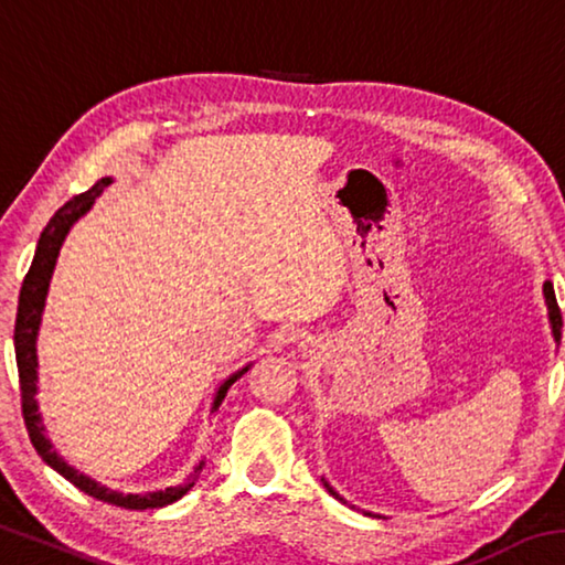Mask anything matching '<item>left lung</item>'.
Here are the masks:
<instances>
[{"instance_id": "left-lung-1", "label": "left lung", "mask_w": 565, "mask_h": 565, "mask_svg": "<svg viewBox=\"0 0 565 565\" xmlns=\"http://www.w3.org/2000/svg\"><path fill=\"white\" fill-rule=\"evenodd\" d=\"M543 296H546V303H548V319H551V329H553V339H556V343L561 341V329H563V319H561V309H558V301H556V294H553V284L546 281L543 284ZM323 481V478H321ZM323 486H327V491L331 495H337L339 501H343L341 495L331 489V486L323 481Z\"/></svg>"}]
</instances>
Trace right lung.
I'll use <instances>...</instances> for the list:
<instances>
[{
  "label": "right lung",
  "mask_w": 565,
  "mask_h": 565,
  "mask_svg": "<svg viewBox=\"0 0 565 565\" xmlns=\"http://www.w3.org/2000/svg\"><path fill=\"white\" fill-rule=\"evenodd\" d=\"M109 184H111L109 177L99 179L89 191L72 196L70 202H66L60 209V212H56L50 218V224L44 226V232L40 236V244H36V252H34L30 271H26V276H24L22 291H19L17 323H14V353H17V369H19V391H22V416H24V424H26V434H30L32 446L36 448V454L42 456V461L46 466H52L56 473H62L66 481L76 486V489L92 495V499H97V501L119 505V509H129V511L161 509V505H169V503L179 501L181 495H184L191 489V486H194L199 473H202L204 461L199 463L194 471H191L184 478V483L169 486V489H164V491L121 493V491L107 489V486L97 483L94 478L84 476L82 471H76L74 466L66 463L64 458L56 454V448L52 446L50 436L44 434L40 404H36V398H34V394H36V366H40V361H36V333H40L42 311H44L46 291H50V281H52L56 256H60L62 242H64V236L70 234L72 224L76 222V218L89 212L92 204L97 202V196ZM246 371H248V366H244L242 371H236L234 376H228L224 384L218 386L212 411L222 406L228 386H232L238 376L246 374Z\"/></svg>",
  "instance_id": "obj_1"
}]
</instances>
